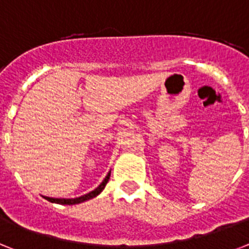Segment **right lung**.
I'll return each instance as SVG.
<instances>
[{
	"label": "right lung",
	"mask_w": 249,
	"mask_h": 249,
	"mask_svg": "<svg viewBox=\"0 0 249 249\" xmlns=\"http://www.w3.org/2000/svg\"><path fill=\"white\" fill-rule=\"evenodd\" d=\"M108 178H110V173H108L107 176L105 177V179L102 181L101 185H100L99 187H96L93 191L89 192V194H86V195L81 196V197H76V199H53V197H45V196H44V197H45L48 201L55 202V204H62V205H74V204H79V202L87 201V200L96 197V196L99 195L102 190L105 189V186H106V183H107Z\"/></svg>",
	"instance_id": "obj_1"
}]
</instances>
